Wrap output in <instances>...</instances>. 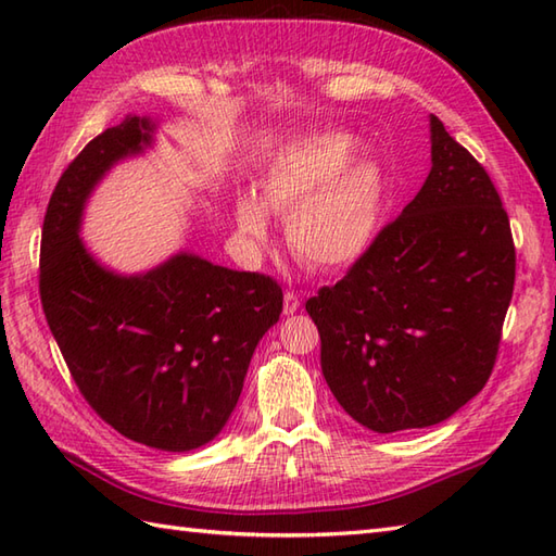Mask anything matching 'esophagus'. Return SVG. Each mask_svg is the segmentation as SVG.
<instances>
[{
  "label": "esophagus",
  "instance_id": "34e87169",
  "mask_svg": "<svg viewBox=\"0 0 556 556\" xmlns=\"http://www.w3.org/2000/svg\"><path fill=\"white\" fill-rule=\"evenodd\" d=\"M301 308V299H299V293H293V291H287L285 293V315H293Z\"/></svg>",
  "mask_w": 556,
  "mask_h": 556
}]
</instances>
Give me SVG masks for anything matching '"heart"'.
I'll use <instances>...</instances> for the list:
<instances>
[{"label": "heart", "mask_w": 556, "mask_h": 556, "mask_svg": "<svg viewBox=\"0 0 556 556\" xmlns=\"http://www.w3.org/2000/svg\"><path fill=\"white\" fill-rule=\"evenodd\" d=\"M358 138L344 131L305 136L287 146L260 181V200H236L245 241L267 239V211L285 219L289 251L317 271H341L370 251L384 215V174L356 160Z\"/></svg>", "instance_id": "1"}]
</instances>
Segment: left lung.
Segmentation results:
<instances>
[{
	"label": "left lung",
	"instance_id": "8db88e82",
	"mask_svg": "<svg viewBox=\"0 0 556 556\" xmlns=\"http://www.w3.org/2000/svg\"><path fill=\"white\" fill-rule=\"evenodd\" d=\"M430 143L418 195L344 279L305 303L334 399L382 434L442 422L485 387L514 293L497 188L434 114Z\"/></svg>",
	"mask_w": 556,
	"mask_h": 556
}]
</instances>
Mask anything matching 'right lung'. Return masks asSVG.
<instances>
[{
	"mask_svg": "<svg viewBox=\"0 0 556 556\" xmlns=\"http://www.w3.org/2000/svg\"><path fill=\"white\" fill-rule=\"evenodd\" d=\"M157 122L128 114L80 150L47 205L40 299L71 375L116 432L191 452L227 425L257 341L281 313V287L179 251L140 275L102 265L80 241L83 210L122 160L155 143Z\"/></svg>",
	"mask_w": 556,
	"mask_h": 556,
	"instance_id": "add662e5",
	"label": "right lung"
}]
</instances>
